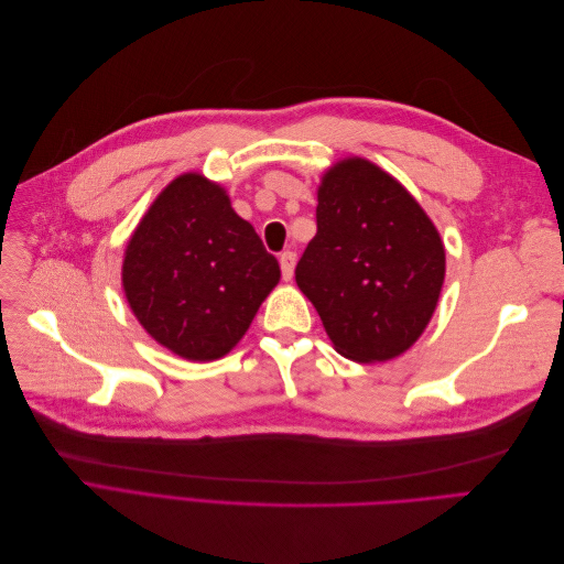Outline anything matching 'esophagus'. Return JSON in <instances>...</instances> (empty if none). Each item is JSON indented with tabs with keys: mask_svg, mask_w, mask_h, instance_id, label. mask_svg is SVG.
<instances>
[{
	"mask_svg": "<svg viewBox=\"0 0 564 564\" xmlns=\"http://www.w3.org/2000/svg\"><path fill=\"white\" fill-rule=\"evenodd\" d=\"M294 265H296V253L294 251H282L280 253V268H282V278L286 282L294 278Z\"/></svg>",
	"mask_w": 564,
	"mask_h": 564,
	"instance_id": "34e87169",
	"label": "esophagus"
}]
</instances>
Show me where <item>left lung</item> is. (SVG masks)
<instances>
[{"label": "left lung", "instance_id": "left-lung-1", "mask_svg": "<svg viewBox=\"0 0 564 564\" xmlns=\"http://www.w3.org/2000/svg\"><path fill=\"white\" fill-rule=\"evenodd\" d=\"M445 282V245L421 204L381 166L336 162L317 191V235L296 265L334 348L386 362L412 348Z\"/></svg>", "mask_w": 564, "mask_h": 564}]
</instances>
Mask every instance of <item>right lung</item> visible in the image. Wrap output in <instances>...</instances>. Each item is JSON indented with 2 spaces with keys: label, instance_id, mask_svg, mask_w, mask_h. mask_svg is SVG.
<instances>
[{
  "label": "right lung",
  "instance_id": "1",
  "mask_svg": "<svg viewBox=\"0 0 564 564\" xmlns=\"http://www.w3.org/2000/svg\"><path fill=\"white\" fill-rule=\"evenodd\" d=\"M278 282L275 256L235 214L224 187L197 172L174 178L150 204L122 263L135 319L193 362L218 360L240 344Z\"/></svg>",
  "mask_w": 564,
  "mask_h": 564
}]
</instances>
